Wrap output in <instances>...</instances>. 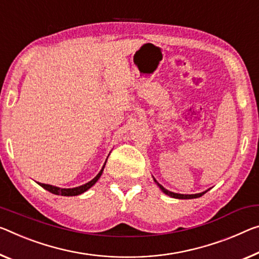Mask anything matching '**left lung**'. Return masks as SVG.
<instances>
[{
	"instance_id": "obj_1",
	"label": "left lung",
	"mask_w": 259,
	"mask_h": 259,
	"mask_svg": "<svg viewBox=\"0 0 259 259\" xmlns=\"http://www.w3.org/2000/svg\"><path fill=\"white\" fill-rule=\"evenodd\" d=\"M154 181L157 182V180L154 179ZM157 184L159 186V188L161 189V190L165 192L166 195H168V196H170V197H173V198H179V199H191V198H198V197H200V196H203L205 192L206 191H204V192H200V194H196V195H182V194H175V192H171V191H169V190H167V189H165L163 188L161 184H159L158 182H157Z\"/></svg>"
}]
</instances>
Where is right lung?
Masks as SVG:
<instances>
[{
    "label": "right lung",
    "instance_id": "obj_1",
    "mask_svg": "<svg viewBox=\"0 0 259 259\" xmlns=\"http://www.w3.org/2000/svg\"><path fill=\"white\" fill-rule=\"evenodd\" d=\"M105 165H106V162H105ZM105 165H104V167H102V169L99 171V174H98L96 178L92 180V181H90L89 183L84 184V186H80V187H77V188H71V189H63V188L51 186V184H45V183H39V184L44 189H46V190H48L49 192H52V194H54V195H61V196H77V195H80V194H83V192H85L86 190H89V189L91 188L93 184L98 181V180H99V178L102 174V170H104V168H105Z\"/></svg>",
    "mask_w": 259,
    "mask_h": 259
}]
</instances>
